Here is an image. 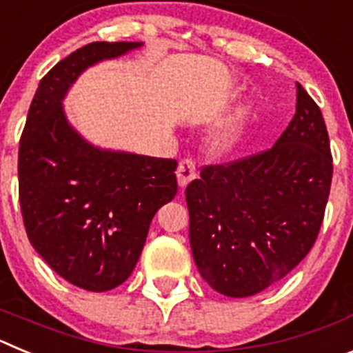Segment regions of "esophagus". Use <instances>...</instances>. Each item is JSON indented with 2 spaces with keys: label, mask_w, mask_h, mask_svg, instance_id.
Wrapping results in <instances>:
<instances>
[{
  "label": "esophagus",
  "mask_w": 353,
  "mask_h": 353,
  "mask_svg": "<svg viewBox=\"0 0 353 353\" xmlns=\"http://www.w3.org/2000/svg\"><path fill=\"white\" fill-rule=\"evenodd\" d=\"M176 176H179L180 187H185L187 183L191 182L196 176V162L192 159H182L179 164V171H176Z\"/></svg>",
  "instance_id": "obj_1"
}]
</instances>
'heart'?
Here are the masks:
<instances>
[{
	"label": "heart",
	"mask_w": 353,
	"mask_h": 353,
	"mask_svg": "<svg viewBox=\"0 0 353 353\" xmlns=\"http://www.w3.org/2000/svg\"><path fill=\"white\" fill-rule=\"evenodd\" d=\"M236 139H239V127L235 123H228L215 136V145L221 150H228L235 145Z\"/></svg>",
	"instance_id": "b5f03b06"
}]
</instances>
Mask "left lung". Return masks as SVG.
I'll return each instance as SVG.
<instances>
[{"label":"left lung","instance_id":"1","mask_svg":"<svg viewBox=\"0 0 353 353\" xmlns=\"http://www.w3.org/2000/svg\"><path fill=\"white\" fill-rule=\"evenodd\" d=\"M332 180L322 111L297 83L295 114L274 146L201 168L185 189L189 240L215 292L249 297L281 281L311 251Z\"/></svg>","mask_w":353,"mask_h":353}]
</instances>
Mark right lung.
Instances as JSON below:
<instances>
[{"label": "right lung", "mask_w": 353, "mask_h": 353, "mask_svg": "<svg viewBox=\"0 0 353 353\" xmlns=\"http://www.w3.org/2000/svg\"><path fill=\"white\" fill-rule=\"evenodd\" d=\"M139 42L86 43L42 77L19 141V203L28 239L72 285L108 292L139 260L148 228L176 196V161L93 148L65 120L81 72Z\"/></svg>", "instance_id": "add662e5"}]
</instances>
